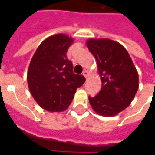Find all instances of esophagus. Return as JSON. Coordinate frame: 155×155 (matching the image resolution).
Listing matches in <instances>:
<instances>
[{
	"label": "esophagus",
	"instance_id": "1",
	"mask_svg": "<svg viewBox=\"0 0 155 155\" xmlns=\"http://www.w3.org/2000/svg\"><path fill=\"white\" fill-rule=\"evenodd\" d=\"M83 75L84 76V78H85L87 79V78H89V76H90V73H89V72H88L87 71H84L83 72Z\"/></svg>",
	"mask_w": 155,
	"mask_h": 155
}]
</instances>
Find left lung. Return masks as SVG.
Masks as SVG:
<instances>
[{"instance_id": "obj_1", "label": "left lung", "mask_w": 155, "mask_h": 155, "mask_svg": "<svg viewBox=\"0 0 155 155\" xmlns=\"http://www.w3.org/2000/svg\"><path fill=\"white\" fill-rule=\"evenodd\" d=\"M88 49L97 60L102 89L89 97L93 110L103 116H114L131 104L139 88L138 72L127 50L109 39H90Z\"/></svg>"}]
</instances>
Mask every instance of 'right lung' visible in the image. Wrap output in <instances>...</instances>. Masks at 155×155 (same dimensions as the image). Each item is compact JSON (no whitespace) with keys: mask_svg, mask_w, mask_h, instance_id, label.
I'll return each instance as SVG.
<instances>
[{"mask_svg":"<svg viewBox=\"0 0 155 155\" xmlns=\"http://www.w3.org/2000/svg\"><path fill=\"white\" fill-rule=\"evenodd\" d=\"M74 39L63 33L51 35L37 48L27 71L29 91L39 106L51 112L65 110L85 78L73 73L66 52Z\"/></svg>","mask_w":155,"mask_h":155,"instance_id":"add662e5","label":"right lung"}]
</instances>
